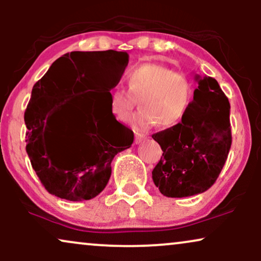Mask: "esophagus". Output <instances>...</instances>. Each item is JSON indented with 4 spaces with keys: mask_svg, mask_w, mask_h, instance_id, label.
<instances>
[{
    "mask_svg": "<svg viewBox=\"0 0 261 261\" xmlns=\"http://www.w3.org/2000/svg\"><path fill=\"white\" fill-rule=\"evenodd\" d=\"M145 139H146V135L136 134V135H135V143H136V145H139V143L142 142V141Z\"/></svg>",
    "mask_w": 261,
    "mask_h": 261,
    "instance_id": "esophagus-1",
    "label": "esophagus"
}]
</instances>
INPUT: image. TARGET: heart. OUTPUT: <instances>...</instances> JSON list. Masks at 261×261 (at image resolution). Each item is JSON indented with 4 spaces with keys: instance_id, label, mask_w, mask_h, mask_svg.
<instances>
[{
    "instance_id": "b5f03b06",
    "label": "heart",
    "mask_w": 261,
    "mask_h": 261,
    "mask_svg": "<svg viewBox=\"0 0 261 261\" xmlns=\"http://www.w3.org/2000/svg\"><path fill=\"white\" fill-rule=\"evenodd\" d=\"M128 89L115 86L110 89V109L119 120H125L140 99L141 109L130 124L136 131H146L158 122L174 126L185 118L195 95V86L188 74L168 66L146 62L126 73Z\"/></svg>"
}]
</instances>
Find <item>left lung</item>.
I'll return each mask as SVG.
<instances>
[{
    "mask_svg": "<svg viewBox=\"0 0 261 261\" xmlns=\"http://www.w3.org/2000/svg\"><path fill=\"white\" fill-rule=\"evenodd\" d=\"M195 80L197 88L185 118L152 135L163 151L152 179L167 197L193 196L211 188L232 145L228 98L212 77Z\"/></svg>",
    "mask_w": 261,
    "mask_h": 261,
    "instance_id": "left-lung-1",
    "label": "left lung"
}]
</instances>
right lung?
Listing matches in <instances>:
<instances>
[{"instance_id": "1", "label": "right lung", "mask_w": 261, "mask_h": 261, "mask_svg": "<svg viewBox=\"0 0 261 261\" xmlns=\"http://www.w3.org/2000/svg\"><path fill=\"white\" fill-rule=\"evenodd\" d=\"M127 64V53L72 51L56 60L33 87L24 113L25 149L41 184L53 195L68 201L95 197L109 181L113 158L133 145L134 133L113 115L109 97ZM82 91L87 92L86 100L56 128L57 133L70 136V145L51 154L46 146L49 118L67 97Z\"/></svg>"}]
</instances>
